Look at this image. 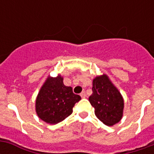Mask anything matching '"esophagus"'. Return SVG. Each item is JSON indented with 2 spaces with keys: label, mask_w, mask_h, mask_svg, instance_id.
Wrapping results in <instances>:
<instances>
[{
  "label": "esophagus",
  "mask_w": 154,
  "mask_h": 154,
  "mask_svg": "<svg viewBox=\"0 0 154 154\" xmlns=\"http://www.w3.org/2000/svg\"><path fill=\"white\" fill-rule=\"evenodd\" d=\"M80 95L82 97V98H85V97H86V94H85V92H82Z\"/></svg>",
  "instance_id": "1"
}]
</instances>
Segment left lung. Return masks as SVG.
<instances>
[{
    "label": "left lung",
    "instance_id": "1",
    "mask_svg": "<svg viewBox=\"0 0 154 154\" xmlns=\"http://www.w3.org/2000/svg\"><path fill=\"white\" fill-rule=\"evenodd\" d=\"M93 94L89 102L94 108L96 117L108 126H112L122 120L124 99L109 77L103 73L93 80Z\"/></svg>",
    "mask_w": 154,
    "mask_h": 154
}]
</instances>
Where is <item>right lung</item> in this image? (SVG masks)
<instances>
[{
    "label": "right lung",
    "instance_id": "1",
    "mask_svg": "<svg viewBox=\"0 0 154 154\" xmlns=\"http://www.w3.org/2000/svg\"><path fill=\"white\" fill-rule=\"evenodd\" d=\"M80 100L81 97L72 93V87L64 85L61 75L48 76L37 94L35 109L40 119L55 125L69 117Z\"/></svg>",
    "mask_w": 154,
    "mask_h": 154
}]
</instances>
